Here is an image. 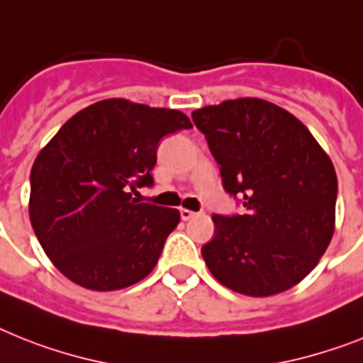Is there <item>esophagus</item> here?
Returning a JSON list of instances; mask_svg holds the SVG:
<instances>
[{"label": "esophagus", "mask_w": 363, "mask_h": 363, "mask_svg": "<svg viewBox=\"0 0 363 363\" xmlns=\"http://www.w3.org/2000/svg\"><path fill=\"white\" fill-rule=\"evenodd\" d=\"M179 215H182V218H184V220H189V218H193L196 213H194V211H191V209L182 208L179 209Z\"/></svg>", "instance_id": "esophagus-1"}]
</instances>
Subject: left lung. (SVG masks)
Segmentation results:
<instances>
[{
  "mask_svg": "<svg viewBox=\"0 0 363 363\" xmlns=\"http://www.w3.org/2000/svg\"><path fill=\"white\" fill-rule=\"evenodd\" d=\"M220 167L223 185L245 215H213L203 262L232 291L271 296L296 286L330 245L337 178L313 135L282 107L259 98L193 111Z\"/></svg>",
  "mask_w": 363,
  "mask_h": 363,
  "instance_id": "left-lung-1",
  "label": "left lung"
}]
</instances>
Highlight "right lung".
<instances>
[{
  "label": "right lung",
  "mask_w": 363,
  "mask_h": 363,
  "mask_svg": "<svg viewBox=\"0 0 363 363\" xmlns=\"http://www.w3.org/2000/svg\"><path fill=\"white\" fill-rule=\"evenodd\" d=\"M193 128L184 113L98 101L72 116L31 169L29 218L59 271L92 291L140 282L160 259L179 211L133 199L154 185L164 135Z\"/></svg>",
  "instance_id": "right-lung-1"
}]
</instances>
